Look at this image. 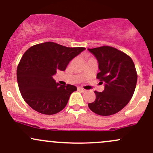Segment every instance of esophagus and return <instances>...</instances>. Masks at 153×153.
Returning a JSON list of instances; mask_svg holds the SVG:
<instances>
[{
	"label": "esophagus",
	"mask_w": 153,
	"mask_h": 153,
	"mask_svg": "<svg viewBox=\"0 0 153 153\" xmlns=\"http://www.w3.org/2000/svg\"><path fill=\"white\" fill-rule=\"evenodd\" d=\"M78 90L80 91V92H85L86 91L85 89L82 88V87H78Z\"/></svg>",
	"instance_id": "1"
}]
</instances>
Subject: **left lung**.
Listing matches in <instances>:
<instances>
[{
    "label": "left lung",
    "instance_id": "1",
    "mask_svg": "<svg viewBox=\"0 0 153 153\" xmlns=\"http://www.w3.org/2000/svg\"><path fill=\"white\" fill-rule=\"evenodd\" d=\"M98 61L97 79L105 84L103 92L95 91V101L88 104L92 112L100 116H111L119 112L128 103L134 92L137 74L130 56L111 47L90 49Z\"/></svg>",
    "mask_w": 153,
    "mask_h": 153
}]
</instances>
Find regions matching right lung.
<instances>
[{
    "label": "right lung",
    "mask_w": 153,
    "mask_h": 153,
    "mask_svg": "<svg viewBox=\"0 0 153 153\" xmlns=\"http://www.w3.org/2000/svg\"><path fill=\"white\" fill-rule=\"evenodd\" d=\"M85 48H68L53 42L32 46L24 53L16 75L21 95L37 112L53 115L66 107L70 95L77 89L71 85H60L53 76L64 71L68 63Z\"/></svg>",
    "instance_id": "obj_1"
}]
</instances>
